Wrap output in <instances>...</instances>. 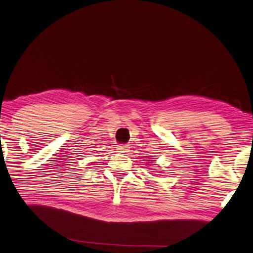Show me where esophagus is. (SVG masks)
<instances>
[{
    "instance_id": "1",
    "label": "esophagus",
    "mask_w": 253,
    "mask_h": 253,
    "mask_svg": "<svg viewBox=\"0 0 253 253\" xmlns=\"http://www.w3.org/2000/svg\"><path fill=\"white\" fill-rule=\"evenodd\" d=\"M117 150H118V152H120V153H126L128 150V147L125 146V145H120L117 147Z\"/></svg>"
}]
</instances>
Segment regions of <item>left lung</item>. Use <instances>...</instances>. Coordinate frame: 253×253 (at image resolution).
Masks as SVG:
<instances>
[{
  "label": "left lung",
  "mask_w": 253,
  "mask_h": 253,
  "mask_svg": "<svg viewBox=\"0 0 253 253\" xmlns=\"http://www.w3.org/2000/svg\"><path fill=\"white\" fill-rule=\"evenodd\" d=\"M150 161H151V160H150Z\"/></svg>",
  "instance_id": "1"
}]
</instances>
